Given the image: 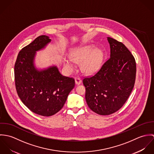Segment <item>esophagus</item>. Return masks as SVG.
I'll use <instances>...</instances> for the list:
<instances>
[{"label":"esophagus","instance_id":"1","mask_svg":"<svg viewBox=\"0 0 154 154\" xmlns=\"http://www.w3.org/2000/svg\"><path fill=\"white\" fill-rule=\"evenodd\" d=\"M75 84L77 85H80L81 84V82H82L81 79L80 78H76L75 79Z\"/></svg>","mask_w":154,"mask_h":154}]
</instances>
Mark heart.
I'll use <instances>...</instances> for the list:
<instances>
[{"instance_id":"b5f03b06","label":"heart","mask_w":154,"mask_h":154,"mask_svg":"<svg viewBox=\"0 0 154 154\" xmlns=\"http://www.w3.org/2000/svg\"><path fill=\"white\" fill-rule=\"evenodd\" d=\"M71 59L65 58L63 65L66 70L71 72L74 70L75 63H81V69L86 74L95 73L101 66L104 60V52L94 45H86L73 50L70 54Z\"/></svg>"}]
</instances>
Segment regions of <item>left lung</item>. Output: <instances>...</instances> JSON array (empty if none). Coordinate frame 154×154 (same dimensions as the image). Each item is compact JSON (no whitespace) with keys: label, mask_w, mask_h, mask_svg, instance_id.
Here are the masks:
<instances>
[{"label":"left lung","mask_w":154,"mask_h":154,"mask_svg":"<svg viewBox=\"0 0 154 154\" xmlns=\"http://www.w3.org/2000/svg\"><path fill=\"white\" fill-rule=\"evenodd\" d=\"M110 57L93 76L84 79L88 107L100 115L119 110L132 92L136 78V62L121 42L107 37Z\"/></svg>","instance_id":"8db88e82"}]
</instances>
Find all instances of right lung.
<instances>
[{
    "instance_id": "1",
    "label": "right lung",
    "mask_w": 154,
    "mask_h": 154,
    "mask_svg": "<svg viewBox=\"0 0 154 154\" xmlns=\"http://www.w3.org/2000/svg\"><path fill=\"white\" fill-rule=\"evenodd\" d=\"M51 40L40 35L20 51L14 67L16 89L23 104L33 112L51 116L61 110L75 87L73 78L62 75L56 65L37 68V51L44 49Z\"/></svg>"
}]
</instances>
